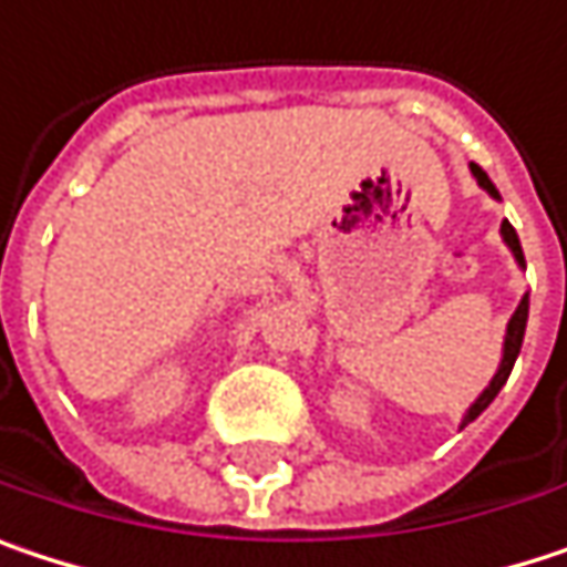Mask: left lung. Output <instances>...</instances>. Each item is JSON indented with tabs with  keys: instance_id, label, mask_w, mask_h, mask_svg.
<instances>
[{
	"instance_id": "left-lung-1",
	"label": "left lung",
	"mask_w": 567,
	"mask_h": 567,
	"mask_svg": "<svg viewBox=\"0 0 567 567\" xmlns=\"http://www.w3.org/2000/svg\"><path fill=\"white\" fill-rule=\"evenodd\" d=\"M470 173L476 178V185L486 192V195H493V198H499V192H496V185H493V178L486 176L476 163H470ZM499 235H503V241H506V248L513 250V257H516V264L526 270V257H523V245H519V235H516V228L509 225V221H503V228H499ZM526 322H529V293H523V300H519V307H516V313L509 317L506 322V336H503V359H499V369H496V375L489 379V385L480 391V398L466 408V414H463L461 427H466L470 421H476L489 404H493V398L499 394V389L506 385V379H509V372H513V365H516V359H519V349H523V336H526Z\"/></svg>"
}]
</instances>
